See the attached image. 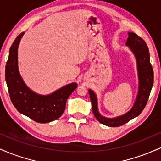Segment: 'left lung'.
<instances>
[{"label":"left lung","instance_id":"1","mask_svg":"<svg viewBox=\"0 0 161 161\" xmlns=\"http://www.w3.org/2000/svg\"><path fill=\"white\" fill-rule=\"evenodd\" d=\"M128 36L125 45L128 46L136 57L138 79V94L132 108L121 116L114 118L105 117L99 113L97 97L95 92L88 89L92 111L95 118L101 123L110 127L120 126L139 115L147 104L154 83V72L150 63L149 50L145 42L134 32H128Z\"/></svg>","mask_w":161,"mask_h":161}]
</instances>
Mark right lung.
Returning a JSON list of instances; mask_svg holds the SVG:
<instances>
[{
    "mask_svg": "<svg viewBox=\"0 0 161 161\" xmlns=\"http://www.w3.org/2000/svg\"><path fill=\"white\" fill-rule=\"evenodd\" d=\"M24 33L16 37L9 51L5 69L9 95L13 104L20 114L38 123H50L62 115L66 101L77 88V83H69L46 95L30 89L23 81L18 67V47Z\"/></svg>",
    "mask_w": 161,
    "mask_h": 161,
    "instance_id": "right-lung-1",
    "label": "right lung"
}]
</instances>
